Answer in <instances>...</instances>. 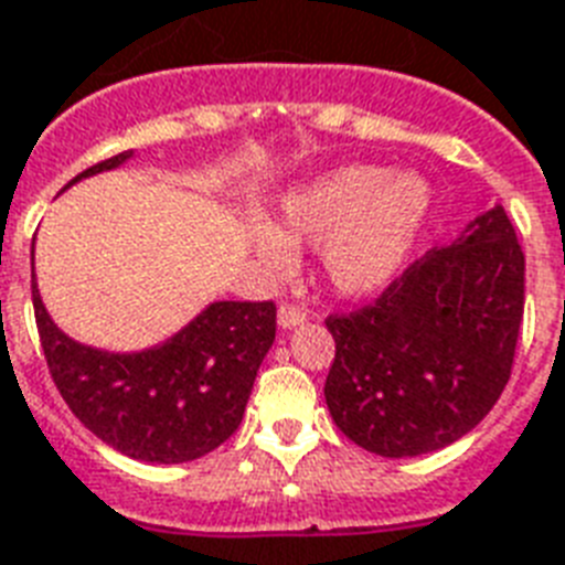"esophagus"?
Instances as JSON below:
<instances>
[{
	"label": "esophagus",
	"mask_w": 565,
	"mask_h": 565,
	"mask_svg": "<svg viewBox=\"0 0 565 565\" xmlns=\"http://www.w3.org/2000/svg\"><path fill=\"white\" fill-rule=\"evenodd\" d=\"M305 319H308V310L305 308H296V305H281V308H278V326H281L284 331L301 326Z\"/></svg>",
	"instance_id": "1"
}]
</instances>
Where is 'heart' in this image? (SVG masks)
<instances>
[{
	"label": "heart",
	"instance_id": "obj_1",
	"mask_svg": "<svg viewBox=\"0 0 565 565\" xmlns=\"http://www.w3.org/2000/svg\"><path fill=\"white\" fill-rule=\"evenodd\" d=\"M430 211L434 190L416 172L345 163L284 193L278 222L255 225L252 246L278 275L290 269V246H319L326 281L340 296L363 299L404 273Z\"/></svg>",
	"mask_w": 565,
	"mask_h": 565
}]
</instances>
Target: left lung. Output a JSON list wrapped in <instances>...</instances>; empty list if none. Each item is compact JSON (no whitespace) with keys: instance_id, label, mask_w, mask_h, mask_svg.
Listing matches in <instances>:
<instances>
[{"instance_id":"8db88e82","label":"left lung","mask_w":565,"mask_h":565,"mask_svg":"<svg viewBox=\"0 0 565 565\" xmlns=\"http://www.w3.org/2000/svg\"><path fill=\"white\" fill-rule=\"evenodd\" d=\"M525 310V255L501 204L407 266L375 305L328 317L337 343L326 404L381 457L466 437L510 381Z\"/></svg>"}]
</instances>
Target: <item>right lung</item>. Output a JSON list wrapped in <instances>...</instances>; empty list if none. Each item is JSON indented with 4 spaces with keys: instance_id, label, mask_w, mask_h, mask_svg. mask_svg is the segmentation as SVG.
<instances>
[{
    "instance_id": "obj_1",
    "label": "right lung",
    "mask_w": 565,
    "mask_h": 565,
    "mask_svg": "<svg viewBox=\"0 0 565 565\" xmlns=\"http://www.w3.org/2000/svg\"><path fill=\"white\" fill-rule=\"evenodd\" d=\"M131 158L114 154L66 188ZM31 301L49 372L70 411L102 443L143 463H188L222 446L239 428L275 343L273 301H211L170 340L126 354L66 337L49 317L34 275Z\"/></svg>"
}]
</instances>
